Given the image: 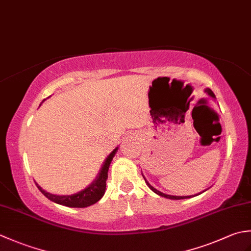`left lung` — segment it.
<instances>
[{
    "label": "left lung",
    "instance_id": "obj_1",
    "mask_svg": "<svg viewBox=\"0 0 251 251\" xmlns=\"http://www.w3.org/2000/svg\"><path fill=\"white\" fill-rule=\"evenodd\" d=\"M206 93L209 95V96H211V97H214L215 98V94L212 93V90L211 89H209V88H207L206 89ZM145 178V177H143ZM145 180H146V178H145ZM146 182H147V184H148V186L149 188H150L153 192H155L156 194H158V195H161V196H163V197H166V199H170V200H183V199H189V197H191V196H172V195H167V194H164V193H162V192H159V191H157L156 189H154L153 186L148 182V181L146 180Z\"/></svg>",
    "mask_w": 251,
    "mask_h": 251
}]
</instances>
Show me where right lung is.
I'll return each mask as SVG.
<instances>
[{"label": "right lung", "mask_w": 251, "mask_h": 251, "mask_svg": "<svg viewBox=\"0 0 251 251\" xmlns=\"http://www.w3.org/2000/svg\"><path fill=\"white\" fill-rule=\"evenodd\" d=\"M117 151V148L114 149L110 155L106 157L105 162L103 164L102 168H101V172L99 176L97 177L94 182L90 184L88 188L85 190L78 192L76 194L73 195H54L50 194L49 192L44 191L43 189L39 186V184L35 183L39 190L43 193L47 199L50 200L51 201L57 202L59 205H63L67 207H74V208H85L88 207L90 205L97 202L101 197L103 196L104 191H105V186H106V179H108V170L110 167V164L113 159L115 153Z\"/></svg>", "instance_id": "add662e5"}]
</instances>
